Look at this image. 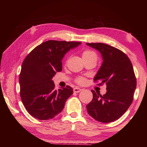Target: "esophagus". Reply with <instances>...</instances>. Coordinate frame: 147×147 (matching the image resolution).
<instances>
[{
	"mask_svg": "<svg viewBox=\"0 0 147 147\" xmlns=\"http://www.w3.org/2000/svg\"><path fill=\"white\" fill-rule=\"evenodd\" d=\"M73 91H74V93H79V92H80L82 91V89L80 88H77V87H76V88H74Z\"/></svg>",
	"mask_w": 147,
	"mask_h": 147,
	"instance_id": "esophagus-1",
	"label": "esophagus"
}]
</instances>
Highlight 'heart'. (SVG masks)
<instances>
[{
	"instance_id": "b5f03b06",
	"label": "heart",
	"mask_w": 147,
	"mask_h": 147,
	"mask_svg": "<svg viewBox=\"0 0 147 147\" xmlns=\"http://www.w3.org/2000/svg\"><path fill=\"white\" fill-rule=\"evenodd\" d=\"M93 54H95L93 53V52H91V51H86L83 53V57L89 56L93 55ZM84 82H85V80H84V78H81V77H80V78L77 79V82H78L80 84H82V83Z\"/></svg>"
}]
</instances>
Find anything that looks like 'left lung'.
I'll use <instances>...</instances> for the list:
<instances>
[{"label":"left lung","instance_id":"8db88e82","mask_svg":"<svg viewBox=\"0 0 147 147\" xmlns=\"http://www.w3.org/2000/svg\"><path fill=\"white\" fill-rule=\"evenodd\" d=\"M87 45L97 50L103 62L94 76L99 85L106 84L104 95L92 90L93 99L87 107L89 115L102 123H110L123 115L133 101L136 78L128 57L120 50L108 45L97 43Z\"/></svg>","mask_w":147,"mask_h":147}]
</instances>
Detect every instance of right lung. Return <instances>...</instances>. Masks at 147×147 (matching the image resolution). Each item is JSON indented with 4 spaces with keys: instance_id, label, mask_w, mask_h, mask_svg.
Here are the masks:
<instances>
[{
    "instance_id": "1",
    "label": "right lung",
    "mask_w": 147,
    "mask_h": 147,
    "mask_svg": "<svg viewBox=\"0 0 147 147\" xmlns=\"http://www.w3.org/2000/svg\"><path fill=\"white\" fill-rule=\"evenodd\" d=\"M81 43L49 40L36 47L24 59L19 75L20 95L34 117L48 120L63 110L73 89L67 86L56 90L53 78L62 70L65 54Z\"/></svg>"
}]
</instances>
